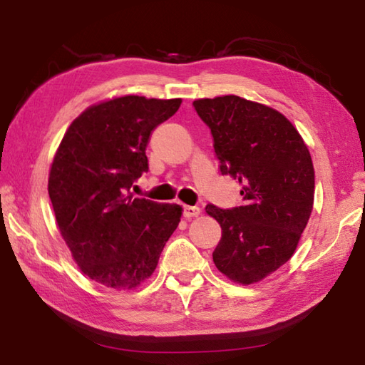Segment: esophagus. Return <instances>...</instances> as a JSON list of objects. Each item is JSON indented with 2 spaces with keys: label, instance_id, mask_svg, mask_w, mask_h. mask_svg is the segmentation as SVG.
Returning <instances> with one entry per match:
<instances>
[{
  "label": "esophagus",
  "instance_id": "esophagus-1",
  "mask_svg": "<svg viewBox=\"0 0 365 365\" xmlns=\"http://www.w3.org/2000/svg\"><path fill=\"white\" fill-rule=\"evenodd\" d=\"M182 214L185 219H190V217H197L200 214V207L198 206H184Z\"/></svg>",
  "mask_w": 365,
  "mask_h": 365
}]
</instances>
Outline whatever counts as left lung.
<instances>
[{"instance_id":"obj_1","label":"left lung","mask_w":365,"mask_h":365,"mask_svg":"<svg viewBox=\"0 0 365 365\" xmlns=\"http://www.w3.org/2000/svg\"><path fill=\"white\" fill-rule=\"evenodd\" d=\"M193 107L211 129L222 175L242 184V206H206L222 228L214 264L236 284H255L292 258L307 225L315 192L310 153L294 125L263 103L222 96Z\"/></svg>"}]
</instances>
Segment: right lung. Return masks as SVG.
<instances>
[{
	"instance_id": "right-lung-1",
	"label": "right lung",
	"mask_w": 365,
	"mask_h": 365,
	"mask_svg": "<svg viewBox=\"0 0 365 365\" xmlns=\"http://www.w3.org/2000/svg\"><path fill=\"white\" fill-rule=\"evenodd\" d=\"M181 102H101L76 118L59 143L48 175L56 224L81 272L103 287L132 289L150 279L180 224V205L137 198L130 187L148 172L153 130Z\"/></svg>"
}]
</instances>
